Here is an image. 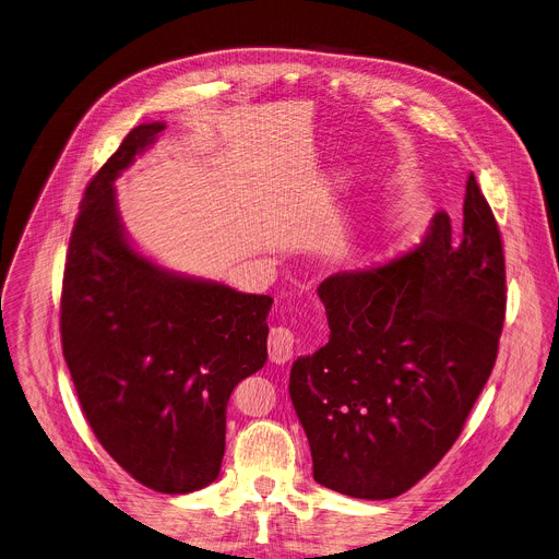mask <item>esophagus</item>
<instances>
[{
	"instance_id": "34e87169",
	"label": "esophagus",
	"mask_w": 559,
	"mask_h": 559,
	"mask_svg": "<svg viewBox=\"0 0 559 559\" xmlns=\"http://www.w3.org/2000/svg\"><path fill=\"white\" fill-rule=\"evenodd\" d=\"M270 359L274 364H287L294 357V334L287 328H272L270 332Z\"/></svg>"
}]
</instances>
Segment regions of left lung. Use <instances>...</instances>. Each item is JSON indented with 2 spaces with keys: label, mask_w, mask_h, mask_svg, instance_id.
Wrapping results in <instances>:
<instances>
[{
  "label": "left lung",
  "mask_w": 559,
  "mask_h": 559,
  "mask_svg": "<svg viewBox=\"0 0 559 559\" xmlns=\"http://www.w3.org/2000/svg\"><path fill=\"white\" fill-rule=\"evenodd\" d=\"M319 298L330 341L289 374L314 479L349 497L392 499L452 448L497 359L503 247L475 174L460 234L437 212L413 251L332 274Z\"/></svg>",
  "instance_id": "left-lung-1"
}]
</instances>
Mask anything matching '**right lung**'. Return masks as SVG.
Masks as SVG:
<instances>
[{
	"label": "right lung",
	"mask_w": 559,
	"mask_h": 559,
	"mask_svg": "<svg viewBox=\"0 0 559 559\" xmlns=\"http://www.w3.org/2000/svg\"><path fill=\"white\" fill-rule=\"evenodd\" d=\"M163 129L129 131L88 182L69 240L60 332L97 441L142 486L180 495L221 473L227 401L267 361L274 298L167 272L127 240L114 180Z\"/></svg>",
	"instance_id": "right-lung-1"
}]
</instances>
